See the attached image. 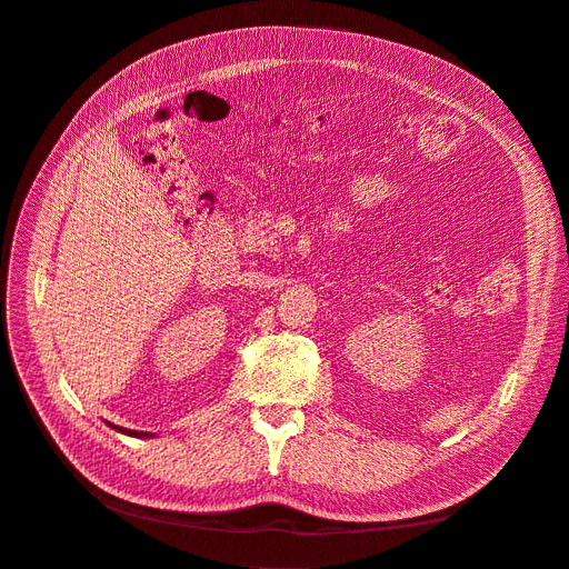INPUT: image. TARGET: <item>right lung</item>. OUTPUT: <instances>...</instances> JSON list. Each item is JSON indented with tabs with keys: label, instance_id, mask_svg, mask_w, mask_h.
I'll return each mask as SVG.
<instances>
[{
	"label": "right lung",
	"instance_id": "right-lung-1",
	"mask_svg": "<svg viewBox=\"0 0 569 569\" xmlns=\"http://www.w3.org/2000/svg\"><path fill=\"white\" fill-rule=\"evenodd\" d=\"M108 427H112L114 431H119V433H127V436H133V438H154V433H147V431H131V429H122V427H114V425H110V422H106Z\"/></svg>",
	"mask_w": 569,
	"mask_h": 569
}]
</instances>
